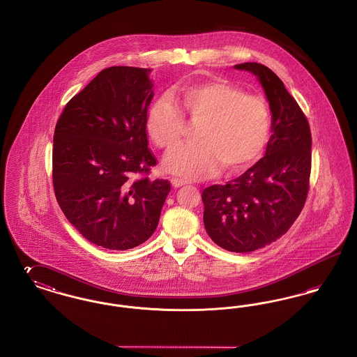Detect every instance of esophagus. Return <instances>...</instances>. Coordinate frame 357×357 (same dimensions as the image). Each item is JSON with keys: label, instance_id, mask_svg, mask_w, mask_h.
Wrapping results in <instances>:
<instances>
[{"label": "esophagus", "instance_id": "obj_1", "mask_svg": "<svg viewBox=\"0 0 357 357\" xmlns=\"http://www.w3.org/2000/svg\"><path fill=\"white\" fill-rule=\"evenodd\" d=\"M171 185L174 187H182L187 185L186 181H183V179H178V178H172L171 179Z\"/></svg>", "mask_w": 357, "mask_h": 357}]
</instances>
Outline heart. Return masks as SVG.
Returning a JSON list of instances; mask_svg holds the SVG:
<instances>
[{"mask_svg": "<svg viewBox=\"0 0 357 357\" xmlns=\"http://www.w3.org/2000/svg\"><path fill=\"white\" fill-rule=\"evenodd\" d=\"M153 102L146 130L155 146L172 150L186 134V120L198 124L195 143L181 146L165 160L171 174L198 179L225 171L237 174L259 159L268 143L272 115L261 96L222 79L185 85L174 96Z\"/></svg>", "mask_w": 357, "mask_h": 357, "instance_id": "obj_1", "label": "heart"}]
</instances>
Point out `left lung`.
I'll return each instance as SVG.
<instances>
[{
    "mask_svg": "<svg viewBox=\"0 0 357 357\" xmlns=\"http://www.w3.org/2000/svg\"><path fill=\"white\" fill-rule=\"evenodd\" d=\"M236 68L255 73L272 111L265 156L226 185L202 192L204 229L218 246L250 253L282 237L300 215L309 191L312 135L305 114L272 69L258 63Z\"/></svg>",
    "mask_w": 357,
    "mask_h": 357,
    "instance_id": "1",
    "label": "left lung"
}]
</instances>
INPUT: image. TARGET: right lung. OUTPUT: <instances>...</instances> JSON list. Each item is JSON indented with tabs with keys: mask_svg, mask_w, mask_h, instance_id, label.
Returning a JSON list of instances; mask_svg holds the SVG:
<instances>
[{
	"mask_svg": "<svg viewBox=\"0 0 357 357\" xmlns=\"http://www.w3.org/2000/svg\"><path fill=\"white\" fill-rule=\"evenodd\" d=\"M153 85L151 69H102L56 123V199L79 233L105 249L146 242L170 192L169 181L149 178L158 162L146 130Z\"/></svg>",
	"mask_w": 357,
	"mask_h": 357,
	"instance_id": "add662e5",
	"label": "right lung"
}]
</instances>
